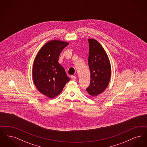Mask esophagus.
Returning <instances> with one entry per match:
<instances>
[{"label":"esophagus","instance_id":"34e87169","mask_svg":"<svg viewBox=\"0 0 147 147\" xmlns=\"http://www.w3.org/2000/svg\"><path fill=\"white\" fill-rule=\"evenodd\" d=\"M71 79L73 80H76V79H77V77H76V76H71Z\"/></svg>","mask_w":147,"mask_h":147}]
</instances>
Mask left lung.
<instances>
[{
    "label": "left lung",
    "mask_w": 147,
    "mask_h": 147,
    "mask_svg": "<svg viewBox=\"0 0 147 147\" xmlns=\"http://www.w3.org/2000/svg\"><path fill=\"white\" fill-rule=\"evenodd\" d=\"M88 42L91 80L86 91L91 96H96L104 91L109 84L111 67L108 56L100 43L93 38H89Z\"/></svg>",
    "instance_id": "obj_1"
}]
</instances>
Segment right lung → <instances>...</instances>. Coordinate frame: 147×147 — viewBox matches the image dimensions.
<instances>
[{"mask_svg":"<svg viewBox=\"0 0 147 147\" xmlns=\"http://www.w3.org/2000/svg\"><path fill=\"white\" fill-rule=\"evenodd\" d=\"M68 45V42L61 40L49 41L42 46L35 57L33 80L37 90L49 98L59 95L70 80L58 63L61 52Z\"/></svg>","mask_w":147,"mask_h":147,"instance_id":"add662e5","label":"right lung"}]
</instances>
